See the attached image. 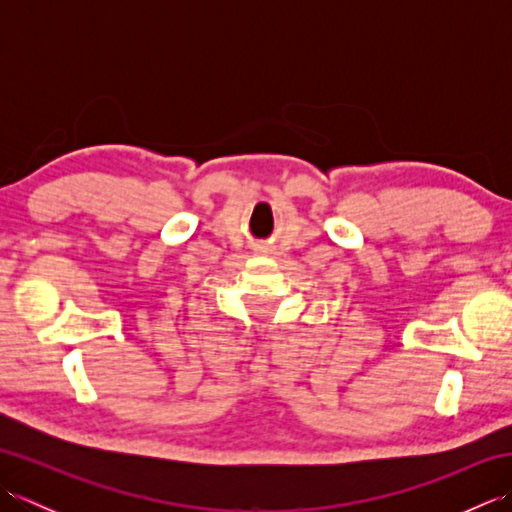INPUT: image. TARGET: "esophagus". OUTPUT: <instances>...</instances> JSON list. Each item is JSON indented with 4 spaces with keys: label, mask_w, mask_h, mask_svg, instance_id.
I'll list each match as a JSON object with an SVG mask.
<instances>
[{
    "label": "esophagus",
    "mask_w": 512,
    "mask_h": 512,
    "mask_svg": "<svg viewBox=\"0 0 512 512\" xmlns=\"http://www.w3.org/2000/svg\"><path fill=\"white\" fill-rule=\"evenodd\" d=\"M257 253H268V248H266V246H259Z\"/></svg>",
    "instance_id": "34e87169"
}]
</instances>
